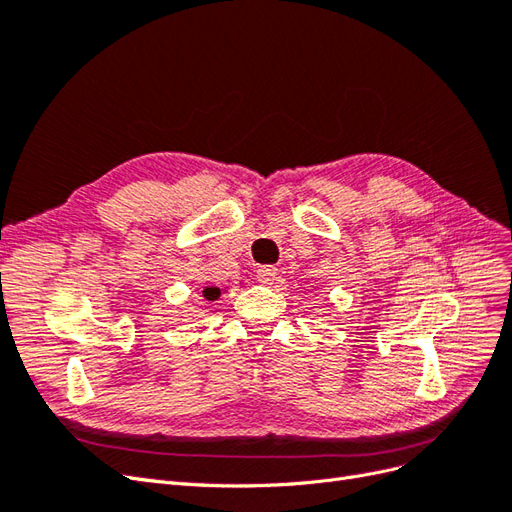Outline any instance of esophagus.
Masks as SVG:
<instances>
[{
    "instance_id": "1",
    "label": "esophagus",
    "mask_w": 512,
    "mask_h": 512,
    "mask_svg": "<svg viewBox=\"0 0 512 512\" xmlns=\"http://www.w3.org/2000/svg\"><path fill=\"white\" fill-rule=\"evenodd\" d=\"M256 280H258L260 284H265V286L273 284V282L277 280V269H275V267H260V269L256 271Z\"/></svg>"
}]
</instances>
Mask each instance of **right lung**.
<instances>
[{
  "instance_id": "add662e5",
  "label": "right lung",
  "mask_w": 512,
  "mask_h": 512,
  "mask_svg": "<svg viewBox=\"0 0 512 512\" xmlns=\"http://www.w3.org/2000/svg\"><path fill=\"white\" fill-rule=\"evenodd\" d=\"M205 297H207L209 301L218 299V297H220V290H218V288H207V290H205Z\"/></svg>"
}]
</instances>
